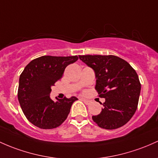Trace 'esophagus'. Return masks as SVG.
Listing matches in <instances>:
<instances>
[{"label": "esophagus", "mask_w": 158, "mask_h": 158, "mask_svg": "<svg viewBox=\"0 0 158 158\" xmlns=\"http://www.w3.org/2000/svg\"><path fill=\"white\" fill-rule=\"evenodd\" d=\"M81 100H82L83 102H84L85 103L86 105H89L90 103H91V100H86V99H83V98H81Z\"/></svg>", "instance_id": "1"}]
</instances>
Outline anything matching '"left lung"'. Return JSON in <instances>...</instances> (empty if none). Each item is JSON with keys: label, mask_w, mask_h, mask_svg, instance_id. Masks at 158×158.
Returning a JSON list of instances; mask_svg holds the SVG:
<instances>
[{"label": "left lung", "mask_w": 158, "mask_h": 158, "mask_svg": "<svg viewBox=\"0 0 158 158\" xmlns=\"http://www.w3.org/2000/svg\"><path fill=\"white\" fill-rule=\"evenodd\" d=\"M95 73L103 108L92 119L100 127L113 130L122 127L134 115L139 98L141 84L134 69L126 60L115 55H79Z\"/></svg>", "instance_id": "1"}]
</instances>
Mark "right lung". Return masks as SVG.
<instances>
[{"mask_svg":"<svg viewBox=\"0 0 158 158\" xmlns=\"http://www.w3.org/2000/svg\"><path fill=\"white\" fill-rule=\"evenodd\" d=\"M79 59L78 56L44 55L32 60L20 75L18 99L27 120L41 129L60 126L70 113L76 97L50 98L51 87L63 76L67 66Z\"/></svg>","mask_w":158,"mask_h":158,"instance_id":"add662e5","label":"right lung"}]
</instances>
